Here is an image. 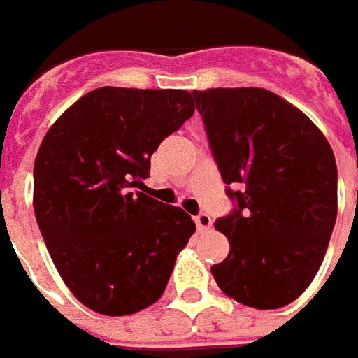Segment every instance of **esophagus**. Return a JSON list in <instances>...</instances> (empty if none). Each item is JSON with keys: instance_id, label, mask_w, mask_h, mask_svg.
Returning a JSON list of instances; mask_svg holds the SVG:
<instances>
[{"instance_id": "esophagus-1", "label": "esophagus", "mask_w": 358, "mask_h": 358, "mask_svg": "<svg viewBox=\"0 0 358 358\" xmlns=\"http://www.w3.org/2000/svg\"><path fill=\"white\" fill-rule=\"evenodd\" d=\"M194 222H196V227H199L200 231H206V229H210V224H213V219H210V215H206V213H200L194 217Z\"/></svg>"}]
</instances>
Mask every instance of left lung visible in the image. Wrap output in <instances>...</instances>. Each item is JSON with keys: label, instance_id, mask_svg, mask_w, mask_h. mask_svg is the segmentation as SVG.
<instances>
[{"label": "left lung", "instance_id": "left-lung-1", "mask_svg": "<svg viewBox=\"0 0 358 358\" xmlns=\"http://www.w3.org/2000/svg\"><path fill=\"white\" fill-rule=\"evenodd\" d=\"M227 194L217 219L229 255L210 271L245 306L292 304L312 284L336 222V162L322 131L280 95L257 89L192 91Z\"/></svg>", "mask_w": 358, "mask_h": 358}]
</instances>
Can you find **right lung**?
<instances>
[{
	"instance_id": "add662e5",
	"label": "right lung",
	"mask_w": 358,
	"mask_h": 358,
	"mask_svg": "<svg viewBox=\"0 0 358 358\" xmlns=\"http://www.w3.org/2000/svg\"><path fill=\"white\" fill-rule=\"evenodd\" d=\"M194 113L180 89L101 87L71 105L34 162V213L62 282L105 316L158 302L196 231L180 206L137 192L158 145Z\"/></svg>"
}]
</instances>
